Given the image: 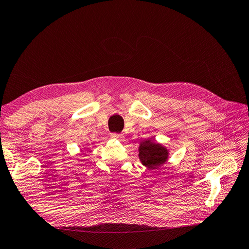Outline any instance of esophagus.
Returning <instances> with one entry per match:
<instances>
[{
    "instance_id": "obj_1",
    "label": "esophagus",
    "mask_w": 249,
    "mask_h": 249,
    "mask_svg": "<svg viewBox=\"0 0 249 249\" xmlns=\"http://www.w3.org/2000/svg\"><path fill=\"white\" fill-rule=\"evenodd\" d=\"M112 138H114V139H117V140H122V139H124V135L123 134H117V133H113L112 135Z\"/></svg>"
}]
</instances>
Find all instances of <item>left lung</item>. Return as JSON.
Instances as JSON below:
<instances>
[{
    "label": "left lung",
    "instance_id": "8db88e82",
    "mask_svg": "<svg viewBox=\"0 0 249 249\" xmlns=\"http://www.w3.org/2000/svg\"><path fill=\"white\" fill-rule=\"evenodd\" d=\"M167 157V149L154 141H144L139 146V159L144 166L150 169H155L166 162Z\"/></svg>",
    "mask_w": 249,
    "mask_h": 249
}]
</instances>
